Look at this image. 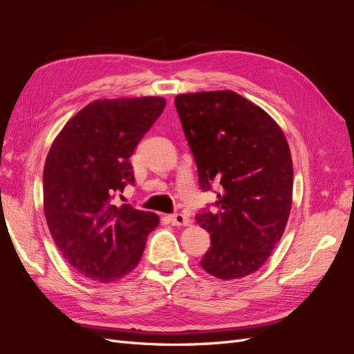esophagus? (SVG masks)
Listing matches in <instances>:
<instances>
[{"label": "esophagus", "instance_id": "34e87169", "mask_svg": "<svg viewBox=\"0 0 354 354\" xmlns=\"http://www.w3.org/2000/svg\"><path fill=\"white\" fill-rule=\"evenodd\" d=\"M169 221L174 224V226H189L190 220L183 216V214H173V216H169Z\"/></svg>", "mask_w": 354, "mask_h": 354}]
</instances>
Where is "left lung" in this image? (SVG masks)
I'll return each instance as SVG.
<instances>
[{"label": "left lung", "mask_w": 354, "mask_h": 354, "mask_svg": "<svg viewBox=\"0 0 354 354\" xmlns=\"http://www.w3.org/2000/svg\"><path fill=\"white\" fill-rule=\"evenodd\" d=\"M181 127L199 186L221 185L216 208L196 214L211 246L201 266L223 281L239 279L269 259L292 203V159L273 118L234 91L178 94Z\"/></svg>", "instance_id": "obj_1"}]
</instances>
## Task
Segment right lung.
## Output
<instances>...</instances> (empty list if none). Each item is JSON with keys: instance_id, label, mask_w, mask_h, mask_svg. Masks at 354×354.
Wrapping results in <instances>:
<instances>
[{"instance_id": "add662e5", "label": "right lung", "mask_w": 354, "mask_h": 354, "mask_svg": "<svg viewBox=\"0 0 354 354\" xmlns=\"http://www.w3.org/2000/svg\"><path fill=\"white\" fill-rule=\"evenodd\" d=\"M164 108L162 97L95 100L51 145L42 176L46 220L63 259L91 281L130 273L159 224L153 212L113 205V196L134 185L130 158Z\"/></svg>"}]
</instances>
